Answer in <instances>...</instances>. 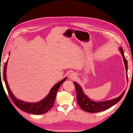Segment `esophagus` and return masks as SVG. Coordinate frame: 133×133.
I'll use <instances>...</instances> for the list:
<instances>
[{"mask_svg": "<svg viewBox=\"0 0 133 133\" xmlns=\"http://www.w3.org/2000/svg\"><path fill=\"white\" fill-rule=\"evenodd\" d=\"M69 79H70L71 80L75 79L76 78V74L73 73H70L69 75Z\"/></svg>", "mask_w": 133, "mask_h": 133, "instance_id": "1", "label": "esophagus"}]
</instances>
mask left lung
I'll use <instances>...</instances> for the list:
<instances>
[{
  "instance_id": "8db88e82",
  "label": "left lung",
  "mask_w": 133,
  "mask_h": 133,
  "mask_svg": "<svg viewBox=\"0 0 133 133\" xmlns=\"http://www.w3.org/2000/svg\"><path fill=\"white\" fill-rule=\"evenodd\" d=\"M119 50L121 52L123 58L125 66L126 69V76L128 82V62L124 57L123 49L122 46L119 47ZM74 84L76 91V100H77L79 105L83 110L89 112H98L108 109L109 108L115 105L121 100L125 94V91H124L123 93L118 98L106 100V101L95 102L93 100H91L90 98L88 97L84 94L83 89L78 83L74 82Z\"/></svg>"
}]
</instances>
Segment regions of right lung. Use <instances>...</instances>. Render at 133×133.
<instances>
[{
  "instance_id": "add662e5",
  "label": "right lung",
  "mask_w": 133,
  "mask_h": 133,
  "mask_svg": "<svg viewBox=\"0 0 133 133\" xmlns=\"http://www.w3.org/2000/svg\"><path fill=\"white\" fill-rule=\"evenodd\" d=\"M7 64L8 60L6 62L4 65V80L6 89L9 92L10 97L11 98V100H13L14 103L15 104V105H17V107H18L20 109L22 110V111L32 114H43L49 111L54 105L56 98V95H57L59 88L64 83V82H65L66 80L67 77L64 78L63 80H61V81H60L58 83L55 84L50 90L49 94H48L44 99L41 100V101L37 103H28L17 99L15 96H14V94L12 93L11 90L10 89V88L6 79V70Z\"/></svg>"
}]
</instances>
